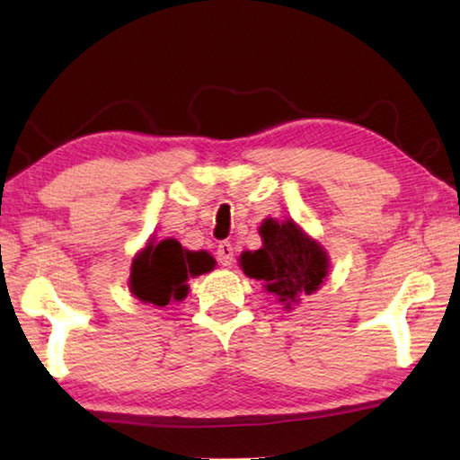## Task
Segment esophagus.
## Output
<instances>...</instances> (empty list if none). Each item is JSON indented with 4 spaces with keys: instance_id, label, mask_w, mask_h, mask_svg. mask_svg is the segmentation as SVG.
Masks as SVG:
<instances>
[{
    "instance_id": "esophagus-1",
    "label": "esophagus",
    "mask_w": 460,
    "mask_h": 460,
    "mask_svg": "<svg viewBox=\"0 0 460 460\" xmlns=\"http://www.w3.org/2000/svg\"><path fill=\"white\" fill-rule=\"evenodd\" d=\"M217 260H219L221 266H231L233 263V245L229 241H221L219 247H217Z\"/></svg>"
}]
</instances>
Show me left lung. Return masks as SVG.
<instances>
[{"instance_id":"8db88e82","label":"left lung","mask_w":460,"mask_h":460,"mask_svg":"<svg viewBox=\"0 0 460 460\" xmlns=\"http://www.w3.org/2000/svg\"><path fill=\"white\" fill-rule=\"evenodd\" d=\"M260 235L261 249L241 253L239 266L245 276L260 279L284 308L298 305L323 286L329 276V255L292 219H266L260 225Z\"/></svg>"}]
</instances>
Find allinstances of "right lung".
Returning <instances> with one entry per match:
<instances>
[{
  "mask_svg": "<svg viewBox=\"0 0 460 460\" xmlns=\"http://www.w3.org/2000/svg\"><path fill=\"white\" fill-rule=\"evenodd\" d=\"M213 268L215 260L207 252H189L176 239L150 241L131 263L129 290L142 302L166 306L170 300L186 298V279Z\"/></svg>",
  "mask_w": 460,
  "mask_h": 460,
  "instance_id": "add662e5",
  "label": "right lung"
}]
</instances>
